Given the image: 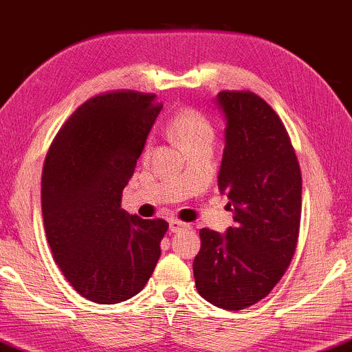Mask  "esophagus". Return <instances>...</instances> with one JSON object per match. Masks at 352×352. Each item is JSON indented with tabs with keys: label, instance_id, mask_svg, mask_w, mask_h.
<instances>
[{
	"label": "esophagus",
	"instance_id": "esophagus-1",
	"mask_svg": "<svg viewBox=\"0 0 352 352\" xmlns=\"http://www.w3.org/2000/svg\"><path fill=\"white\" fill-rule=\"evenodd\" d=\"M188 226H190V225L185 223V221H180V220H170V221H169V228H170L172 232L186 230Z\"/></svg>",
	"mask_w": 352,
	"mask_h": 352
}]
</instances>
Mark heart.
<instances>
[{"mask_svg": "<svg viewBox=\"0 0 352 352\" xmlns=\"http://www.w3.org/2000/svg\"><path fill=\"white\" fill-rule=\"evenodd\" d=\"M167 127H169L172 137L182 146L214 137V129H212L210 121L195 108H182V110L175 111ZM148 153H150V148L146 146L143 155L146 156Z\"/></svg>", "mask_w": 352, "mask_h": 352, "instance_id": "1", "label": "heart"}]
</instances>
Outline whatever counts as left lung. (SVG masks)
Returning a JSON list of instances; mask_svg holds the SVG:
<instances>
[{
	"instance_id": "1",
	"label": "left lung",
	"mask_w": 352,
	"mask_h": 352,
	"mask_svg": "<svg viewBox=\"0 0 352 352\" xmlns=\"http://www.w3.org/2000/svg\"><path fill=\"white\" fill-rule=\"evenodd\" d=\"M225 150L219 190L234 226L202 228L192 261L202 298L228 311L263 300L294 258L301 219V172L280 118L250 91H221Z\"/></svg>"
}]
</instances>
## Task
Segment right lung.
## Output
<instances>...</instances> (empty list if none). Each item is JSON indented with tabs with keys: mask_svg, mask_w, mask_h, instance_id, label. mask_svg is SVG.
<instances>
[{
	"mask_svg": "<svg viewBox=\"0 0 352 352\" xmlns=\"http://www.w3.org/2000/svg\"><path fill=\"white\" fill-rule=\"evenodd\" d=\"M161 108L155 94H98L68 118L44 161L49 247L73 289L94 303L132 298L160 260L167 221L129 215L121 197Z\"/></svg>",
	"mask_w": 352,
	"mask_h": 352,
	"instance_id": "obj_1",
	"label": "right lung"
}]
</instances>
